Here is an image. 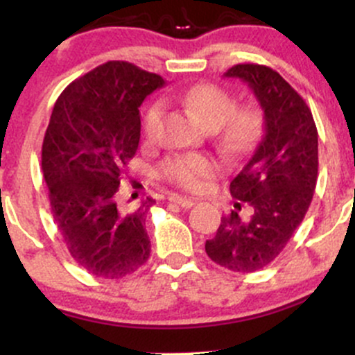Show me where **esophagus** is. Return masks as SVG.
Here are the masks:
<instances>
[{
  "label": "esophagus",
  "instance_id": "34e87169",
  "mask_svg": "<svg viewBox=\"0 0 355 355\" xmlns=\"http://www.w3.org/2000/svg\"><path fill=\"white\" fill-rule=\"evenodd\" d=\"M170 202L177 203V205H180L182 209H190V207H193V205H195V200H193V198L182 197V195H170Z\"/></svg>",
  "mask_w": 355,
  "mask_h": 355
}]
</instances>
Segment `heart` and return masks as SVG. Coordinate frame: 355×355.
Returning <instances> with one entry per match:
<instances>
[{"label": "heart", "mask_w": 355, "mask_h": 355, "mask_svg": "<svg viewBox=\"0 0 355 355\" xmlns=\"http://www.w3.org/2000/svg\"><path fill=\"white\" fill-rule=\"evenodd\" d=\"M203 125L214 128L222 150L234 158L252 155L266 135V112L255 101L239 105L227 89L214 83L195 85L177 96ZM164 105L155 101L144 115V132L153 140L160 130ZM220 172L215 158L203 153H177L162 165V173L175 185L189 191H198Z\"/></svg>", "instance_id": "b5f03b06"}]
</instances>
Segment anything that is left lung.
Returning <instances> with one entry per match:
<instances>
[{"label": "left lung", "mask_w": 355, "mask_h": 355, "mask_svg": "<svg viewBox=\"0 0 355 355\" xmlns=\"http://www.w3.org/2000/svg\"><path fill=\"white\" fill-rule=\"evenodd\" d=\"M225 76L250 87L267 125L252 158L230 182L235 209L223 215L205 252L218 266L248 274L274 262L302 223L315 190L319 144L311 108L275 70L242 63Z\"/></svg>", "instance_id": "left-lung-1"}]
</instances>
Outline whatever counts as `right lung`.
<instances>
[{
  "instance_id": "right-lung-1",
  "label": "right lung",
  "mask_w": 355,
  "mask_h": 355,
  "mask_svg": "<svg viewBox=\"0 0 355 355\" xmlns=\"http://www.w3.org/2000/svg\"><path fill=\"white\" fill-rule=\"evenodd\" d=\"M164 78L107 61L56 100L42 150L51 214L68 252L88 274L121 279L150 257L145 230L153 198L120 202V180L140 141V105Z\"/></svg>"
}]
</instances>
